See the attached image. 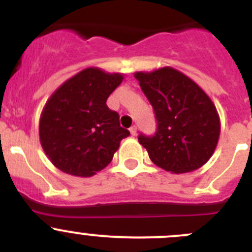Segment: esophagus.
Instances as JSON below:
<instances>
[{"label": "esophagus", "instance_id": "34e87169", "mask_svg": "<svg viewBox=\"0 0 252 252\" xmlns=\"http://www.w3.org/2000/svg\"><path fill=\"white\" fill-rule=\"evenodd\" d=\"M129 131H130L131 136H135V135H136V126H131V128L129 129Z\"/></svg>", "mask_w": 252, "mask_h": 252}]
</instances>
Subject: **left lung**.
<instances>
[{
    "instance_id": "8db88e82",
    "label": "left lung",
    "mask_w": 252,
    "mask_h": 252,
    "mask_svg": "<svg viewBox=\"0 0 252 252\" xmlns=\"http://www.w3.org/2000/svg\"><path fill=\"white\" fill-rule=\"evenodd\" d=\"M134 77L157 119L155 136H139L150 159L174 174L204 166L215 152L220 133V116L210 96L172 67L136 72Z\"/></svg>"
}]
</instances>
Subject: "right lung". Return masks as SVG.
<instances>
[{
	"mask_svg": "<svg viewBox=\"0 0 252 252\" xmlns=\"http://www.w3.org/2000/svg\"><path fill=\"white\" fill-rule=\"evenodd\" d=\"M122 73L89 67L65 80L47 100L39 122L41 146L51 163L75 177H93L110 164L129 131L106 105Z\"/></svg>",
	"mask_w": 252,
	"mask_h": 252,
	"instance_id": "add662e5",
	"label": "right lung"
}]
</instances>
